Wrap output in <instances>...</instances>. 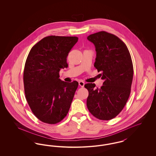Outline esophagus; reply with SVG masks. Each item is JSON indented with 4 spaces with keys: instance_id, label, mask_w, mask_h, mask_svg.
Returning <instances> with one entry per match:
<instances>
[{
    "instance_id": "esophagus-1",
    "label": "esophagus",
    "mask_w": 156,
    "mask_h": 156,
    "mask_svg": "<svg viewBox=\"0 0 156 156\" xmlns=\"http://www.w3.org/2000/svg\"><path fill=\"white\" fill-rule=\"evenodd\" d=\"M84 85H85V82L83 81H80L79 82V85L81 87H84Z\"/></svg>"
}]
</instances>
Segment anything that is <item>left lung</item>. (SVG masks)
I'll return each instance as SVG.
<instances>
[{
	"label": "left lung",
	"instance_id": "left-lung-1",
	"mask_svg": "<svg viewBox=\"0 0 156 156\" xmlns=\"http://www.w3.org/2000/svg\"><path fill=\"white\" fill-rule=\"evenodd\" d=\"M87 39L95 47L94 67L104 80L101 88L95 83H87L89 95L87 100L90 113L97 119L109 120L122 111L130 94L133 66L130 54L119 37L102 31L89 35Z\"/></svg>",
	"mask_w": 156,
	"mask_h": 156
}]
</instances>
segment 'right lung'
Returning <instances> with one entry per match:
<instances>
[{
    "label": "right lung",
    "instance_id": "right-lung-1",
    "mask_svg": "<svg viewBox=\"0 0 156 156\" xmlns=\"http://www.w3.org/2000/svg\"><path fill=\"white\" fill-rule=\"evenodd\" d=\"M77 37L50 36L30 50L23 72L24 93L33 114L48 124L61 122L69 111L78 82L62 81L59 71L68 67V53Z\"/></svg>",
    "mask_w": 156,
    "mask_h": 156
}]
</instances>
